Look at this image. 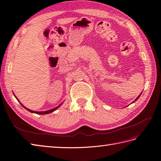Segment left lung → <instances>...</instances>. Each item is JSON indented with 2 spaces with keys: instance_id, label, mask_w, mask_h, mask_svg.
<instances>
[{
  "instance_id": "left-lung-1",
  "label": "left lung",
  "mask_w": 161,
  "mask_h": 161,
  "mask_svg": "<svg viewBox=\"0 0 161 161\" xmlns=\"http://www.w3.org/2000/svg\"><path fill=\"white\" fill-rule=\"evenodd\" d=\"M141 94H142V92H141V93H140V95H139V96H138V97H137V98H136V99H135V100H134V101H133V102H132V103H134V102H135V101H137V100H138V98H139V97H140V96L141 95Z\"/></svg>"
}]
</instances>
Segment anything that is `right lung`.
<instances>
[{
	"instance_id": "add662e5",
	"label": "right lung",
	"mask_w": 161,
	"mask_h": 161,
	"mask_svg": "<svg viewBox=\"0 0 161 161\" xmlns=\"http://www.w3.org/2000/svg\"><path fill=\"white\" fill-rule=\"evenodd\" d=\"M14 95V96L15 97V98L17 99V101H19V103H20V104L24 108H25V109H27V111H29L30 112H31V113H33V114H40V115H43V114H50V113H52V112H53V111H54L55 110H56L58 108H59L61 106V105L62 104V103H60L59 105L58 106H57L56 108H53V109H50V110H47V111H32V110H31V109H28V108H25V106H24L20 101H19V100H18V99L17 98V97L14 95V94H13Z\"/></svg>"
}]
</instances>
